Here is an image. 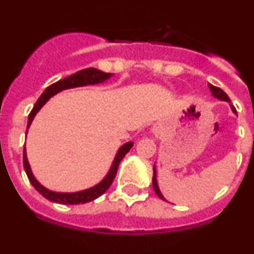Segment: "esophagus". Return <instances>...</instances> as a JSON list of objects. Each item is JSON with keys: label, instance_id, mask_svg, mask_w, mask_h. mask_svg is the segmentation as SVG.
<instances>
[{"label": "esophagus", "instance_id": "34e87169", "mask_svg": "<svg viewBox=\"0 0 254 254\" xmlns=\"http://www.w3.org/2000/svg\"><path fill=\"white\" fill-rule=\"evenodd\" d=\"M160 132H161L160 127H159V126H154V128H152V133H154L155 136H159V134H160Z\"/></svg>", "mask_w": 254, "mask_h": 254}]
</instances>
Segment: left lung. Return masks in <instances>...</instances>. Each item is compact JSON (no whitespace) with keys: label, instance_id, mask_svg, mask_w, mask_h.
I'll return each mask as SVG.
<instances>
[{"label":"left lung","instance_id":"1","mask_svg":"<svg viewBox=\"0 0 254 254\" xmlns=\"http://www.w3.org/2000/svg\"><path fill=\"white\" fill-rule=\"evenodd\" d=\"M208 89H210L211 94H212V96H214V98H216V99H219V100H224V102L230 103V99H229V96L226 95V94L224 93V91L221 90V89H220V87H216V86H214V85L208 84ZM229 105H230V108H232L233 113H235V108L233 107L232 104H229ZM152 187H154L155 193L158 194L159 198H161V199H164V201H165L164 196H163V194H161L160 190H159L158 181H156V169H155V165H154V176H152Z\"/></svg>","mask_w":254,"mask_h":254}]
</instances>
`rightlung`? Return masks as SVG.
Masks as SVG:
<instances>
[{
	"instance_id": "1",
	"label": "right lung",
	"mask_w": 254,
	"mask_h": 254,
	"mask_svg": "<svg viewBox=\"0 0 254 254\" xmlns=\"http://www.w3.org/2000/svg\"><path fill=\"white\" fill-rule=\"evenodd\" d=\"M112 76H113V73L103 72L100 69L90 67V68L81 69V71H78V72L73 73V75L68 76V77L64 78V80H60V81L52 84L51 86H48L44 90V93L40 95V98L35 103L34 108L31 109L28 118V129L30 127L33 120H34V117L37 116L38 112L42 109V107L51 99L52 96H55L56 94L61 93V91L67 90V89L87 86V85L103 84L107 80H109ZM28 129H26V133H28ZM132 146H133V142H131V141L123 143L122 146L118 149V151H117L116 156L113 159V163L111 165V169L108 170L104 178L98 185L93 186L90 188H86V190H78V192H55V190H51L48 188H46L43 185H40L39 182L37 181V178L34 177V174H33V172H31L30 164H29L28 158H26V150H24V169H25L26 176H28L31 186L42 196L46 197L47 199H49L52 202L61 203V205H80V203H86L90 202V201H94V199L102 196L105 190L109 188L113 179L116 178L117 170H118V165H120L121 160L125 158V155L131 150Z\"/></svg>"
}]
</instances>
